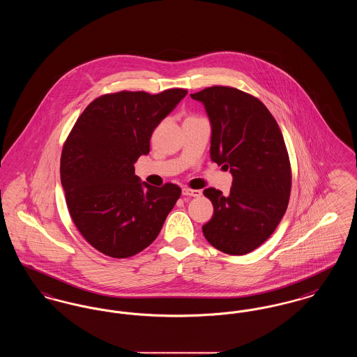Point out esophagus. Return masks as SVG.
<instances>
[{"label":"esophagus","mask_w":357,"mask_h":357,"mask_svg":"<svg viewBox=\"0 0 357 357\" xmlns=\"http://www.w3.org/2000/svg\"><path fill=\"white\" fill-rule=\"evenodd\" d=\"M182 194H183L185 197H201V195H202V191H201V190H192V188L185 187V188H182Z\"/></svg>","instance_id":"esophagus-1"}]
</instances>
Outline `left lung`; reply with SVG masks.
I'll use <instances>...</instances> for the list:
<instances>
[{
  "mask_svg": "<svg viewBox=\"0 0 357 357\" xmlns=\"http://www.w3.org/2000/svg\"><path fill=\"white\" fill-rule=\"evenodd\" d=\"M211 123V160L230 170L229 195L206 188L214 206L204 238L226 255L253 252L271 237L284 217L291 170L284 136L269 109L237 88L214 85L191 93Z\"/></svg>",
  "mask_w": 357,
  "mask_h": 357,
  "instance_id": "obj_1",
  "label": "left lung"
}]
</instances>
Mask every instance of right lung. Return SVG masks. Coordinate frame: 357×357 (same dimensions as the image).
Wrapping results in <instances>:
<instances>
[{
	"label": "right lung",
	"instance_id": "obj_1",
	"mask_svg": "<svg viewBox=\"0 0 357 357\" xmlns=\"http://www.w3.org/2000/svg\"><path fill=\"white\" fill-rule=\"evenodd\" d=\"M186 95L182 88L107 93L76 120L61 153V185L72 221L102 255L127 258L150 246L179 199L181 187L140 182L134 165Z\"/></svg>",
	"mask_w": 357,
	"mask_h": 357
}]
</instances>
